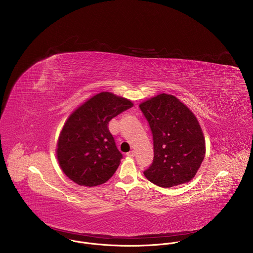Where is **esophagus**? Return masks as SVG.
<instances>
[{
	"label": "esophagus",
	"mask_w": 253,
	"mask_h": 253,
	"mask_svg": "<svg viewBox=\"0 0 253 253\" xmlns=\"http://www.w3.org/2000/svg\"><path fill=\"white\" fill-rule=\"evenodd\" d=\"M134 155H135V151L134 150H131L128 153H126V156H128V157H133Z\"/></svg>",
	"instance_id": "obj_1"
}]
</instances>
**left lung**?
Wrapping results in <instances>:
<instances>
[{"mask_svg": "<svg viewBox=\"0 0 253 253\" xmlns=\"http://www.w3.org/2000/svg\"><path fill=\"white\" fill-rule=\"evenodd\" d=\"M154 145L152 165L144 170L152 183L169 188L191 180L205 159L206 142L194 114L175 96L162 93L139 105Z\"/></svg>", "mask_w": 253, "mask_h": 253, "instance_id": "1", "label": "left lung"}]
</instances>
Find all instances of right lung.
<instances>
[{
  "label": "right lung",
  "instance_id": "right-lung-1",
  "mask_svg": "<svg viewBox=\"0 0 253 253\" xmlns=\"http://www.w3.org/2000/svg\"><path fill=\"white\" fill-rule=\"evenodd\" d=\"M132 103L110 92H100L75 110L65 123L57 143V160L63 172L81 186L108 181L123 159L109 122L132 107Z\"/></svg>",
  "mask_w": 253,
  "mask_h": 253
}]
</instances>
